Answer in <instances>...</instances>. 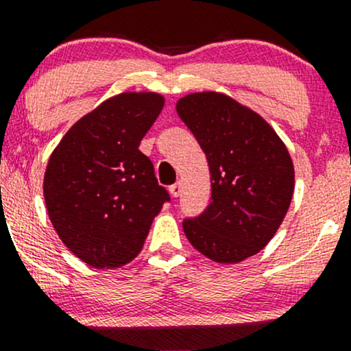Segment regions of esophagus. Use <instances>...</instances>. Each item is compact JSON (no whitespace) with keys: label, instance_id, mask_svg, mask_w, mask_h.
Listing matches in <instances>:
<instances>
[{"label":"esophagus","instance_id":"obj_1","mask_svg":"<svg viewBox=\"0 0 351 351\" xmlns=\"http://www.w3.org/2000/svg\"><path fill=\"white\" fill-rule=\"evenodd\" d=\"M169 192H171V195H172V197H179V195H180V192H182V184H180V182H176V184H172V186L169 187Z\"/></svg>","mask_w":351,"mask_h":351}]
</instances>
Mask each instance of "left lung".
Here are the masks:
<instances>
[{
	"instance_id": "8db88e82",
	"label": "left lung",
	"mask_w": 351,
	"mask_h": 351,
	"mask_svg": "<svg viewBox=\"0 0 351 351\" xmlns=\"http://www.w3.org/2000/svg\"><path fill=\"white\" fill-rule=\"evenodd\" d=\"M176 110L206 154L210 204L182 222L192 246L221 265L251 258L280 229L295 191V165L273 127L219 92L179 99Z\"/></svg>"
}]
</instances>
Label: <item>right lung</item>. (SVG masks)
Returning a JSON list of instances; mask_svg holds the SVG:
<instances>
[{
    "label": "right lung",
    "mask_w": 351,
    "mask_h": 351,
    "mask_svg": "<svg viewBox=\"0 0 351 351\" xmlns=\"http://www.w3.org/2000/svg\"><path fill=\"white\" fill-rule=\"evenodd\" d=\"M156 92L101 101L63 135L43 179L56 234L88 266L110 269L138 254L169 194L138 150L164 107Z\"/></svg>",
    "instance_id": "obj_1"
}]
</instances>
